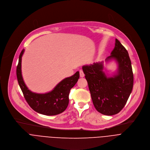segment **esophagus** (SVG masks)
<instances>
[{
	"mask_svg": "<svg viewBox=\"0 0 150 150\" xmlns=\"http://www.w3.org/2000/svg\"><path fill=\"white\" fill-rule=\"evenodd\" d=\"M79 74H80V76L81 77H83L84 76V73H83V71L82 70H80L79 71Z\"/></svg>",
	"mask_w": 150,
	"mask_h": 150,
	"instance_id": "esophagus-1",
	"label": "esophagus"
}]
</instances>
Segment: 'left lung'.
I'll use <instances>...</instances> for the list:
<instances>
[{"instance_id":"obj_1","label":"left lung","mask_w":150,"mask_h":150,"mask_svg":"<svg viewBox=\"0 0 150 150\" xmlns=\"http://www.w3.org/2000/svg\"><path fill=\"white\" fill-rule=\"evenodd\" d=\"M115 60L118 68L112 76H107L103 72V62L82 67L91 98L96 109L100 113L112 116L124 108L132 92L134 75L131 59L127 51L116 39L111 55L105 61Z\"/></svg>"}]
</instances>
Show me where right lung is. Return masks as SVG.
<instances>
[{
    "label": "right lung",
    "instance_id": "right-lung-1",
    "mask_svg": "<svg viewBox=\"0 0 150 150\" xmlns=\"http://www.w3.org/2000/svg\"><path fill=\"white\" fill-rule=\"evenodd\" d=\"M24 52V49L21 51L19 56L16 76L27 102L34 111L42 115L53 116L62 113L68 105L70 90L77 82L79 78V72L77 71L74 75L63 79L49 93L45 94L33 93L26 86L21 73V60Z\"/></svg>",
    "mask_w": 150,
    "mask_h": 150
}]
</instances>
